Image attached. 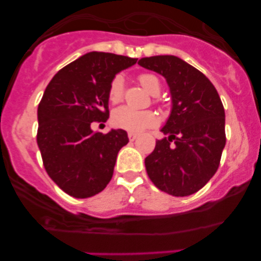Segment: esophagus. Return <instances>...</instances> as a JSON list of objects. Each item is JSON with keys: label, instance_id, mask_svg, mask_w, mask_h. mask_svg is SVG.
<instances>
[{"label": "esophagus", "instance_id": "obj_1", "mask_svg": "<svg viewBox=\"0 0 261 261\" xmlns=\"http://www.w3.org/2000/svg\"><path fill=\"white\" fill-rule=\"evenodd\" d=\"M127 136H128V139H130V141H134L136 138H138V134H135V133H128Z\"/></svg>", "mask_w": 261, "mask_h": 261}]
</instances>
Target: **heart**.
<instances>
[{
  "label": "heart",
  "mask_w": 261,
  "mask_h": 261,
  "mask_svg": "<svg viewBox=\"0 0 261 261\" xmlns=\"http://www.w3.org/2000/svg\"><path fill=\"white\" fill-rule=\"evenodd\" d=\"M139 82L141 86L152 96L160 93V81L156 75L150 73H143L139 75ZM125 92V82L122 75H116L110 84L109 97L110 101L120 102ZM112 123L118 128L131 131V133H139L144 128L152 127L158 123V116L155 112L150 110H135L128 106L117 107L112 114Z\"/></svg>",
  "instance_id": "heart-1"
}]
</instances>
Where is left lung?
Returning <instances> with one entry per match:
<instances>
[{
    "mask_svg": "<svg viewBox=\"0 0 261 261\" xmlns=\"http://www.w3.org/2000/svg\"><path fill=\"white\" fill-rule=\"evenodd\" d=\"M141 67L167 80L172 112L154 151L145 158L150 180L175 197L198 192L215 175L226 144L225 110L215 86L174 55L141 58Z\"/></svg>",
    "mask_w": 261,
    "mask_h": 261,
    "instance_id": "8db88e82",
    "label": "left lung"
}]
</instances>
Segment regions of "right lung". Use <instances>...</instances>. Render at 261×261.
Here are the masks:
<instances>
[{"instance_id":"add662e5","label":"right lung","mask_w":261,"mask_h":261,"mask_svg":"<svg viewBox=\"0 0 261 261\" xmlns=\"http://www.w3.org/2000/svg\"><path fill=\"white\" fill-rule=\"evenodd\" d=\"M136 62L112 53H87L60 69L44 92L36 141L49 177L74 198L106 188L118 151L128 143L125 130L93 133L91 125L106 122L110 84Z\"/></svg>"}]
</instances>
